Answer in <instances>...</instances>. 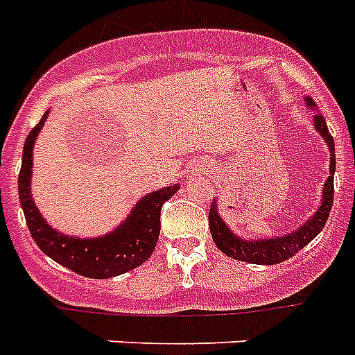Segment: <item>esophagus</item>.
<instances>
[{
  "instance_id": "obj_1",
  "label": "esophagus",
  "mask_w": 355,
  "mask_h": 355,
  "mask_svg": "<svg viewBox=\"0 0 355 355\" xmlns=\"http://www.w3.org/2000/svg\"><path fill=\"white\" fill-rule=\"evenodd\" d=\"M207 170L205 166L201 164V166H196V168H192L191 172H189V178H196V175H200V174H205Z\"/></svg>"
}]
</instances>
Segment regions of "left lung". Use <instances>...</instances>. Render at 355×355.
Wrapping results in <instances>:
<instances>
[{
    "label": "left lung",
    "mask_w": 355,
    "mask_h": 355,
    "mask_svg": "<svg viewBox=\"0 0 355 355\" xmlns=\"http://www.w3.org/2000/svg\"><path fill=\"white\" fill-rule=\"evenodd\" d=\"M304 104L310 110L317 112L313 115V128L328 144V152H330V175L324 181V189H322L321 203L317 207V211L306 220L299 229L290 231L288 234H280V236H262V238H242L240 234L231 231V227L227 225L225 220L220 216L218 212V200L212 201L211 211H209V229H211L212 240L216 243V248L225 253L227 257L234 258V260H242L249 263H260V266H273L280 263L299 253L300 249L306 248L313 238L322 231L324 223L328 222L330 216L331 203H334V174H336V146H334V137L328 132L326 121L322 117L317 104L311 97H304Z\"/></svg>",
    "instance_id": "left-lung-1"
}]
</instances>
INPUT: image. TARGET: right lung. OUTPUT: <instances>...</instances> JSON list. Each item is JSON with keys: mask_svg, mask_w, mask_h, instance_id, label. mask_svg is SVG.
<instances>
[{"mask_svg": "<svg viewBox=\"0 0 355 355\" xmlns=\"http://www.w3.org/2000/svg\"><path fill=\"white\" fill-rule=\"evenodd\" d=\"M49 110L34 126L25 139L21 170L18 175L19 203L24 209L25 220L29 225L31 236L42 251L55 262L87 279H110L117 275L128 273L154 253L155 243L161 231V207L168 201L180 185L163 187L159 191L150 192L132 207V211L113 231L95 238H80L64 234L47 223L33 200V148L38 139L40 130L44 128Z\"/></svg>", "mask_w": 355, "mask_h": 355, "instance_id": "obj_1", "label": "right lung"}]
</instances>
